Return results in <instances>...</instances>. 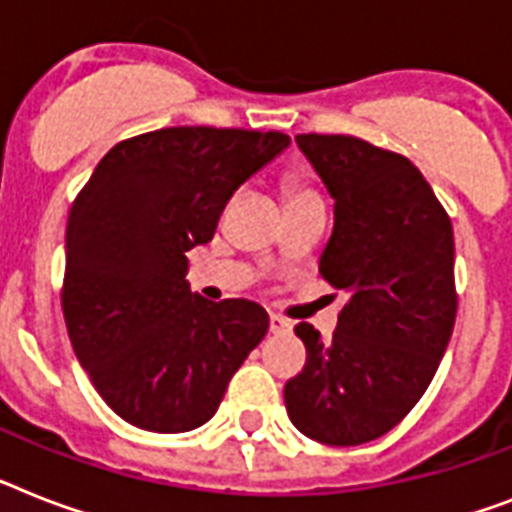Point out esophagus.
<instances>
[{
    "mask_svg": "<svg viewBox=\"0 0 512 512\" xmlns=\"http://www.w3.org/2000/svg\"><path fill=\"white\" fill-rule=\"evenodd\" d=\"M289 331H292V323L281 315H270V334H289Z\"/></svg>",
    "mask_w": 512,
    "mask_h": 512,
    "instance_id": "obj_1",
    "label": "esophagus"
}]
</instances>
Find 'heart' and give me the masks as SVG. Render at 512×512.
<instances>
[{"instance_id": "heart-1", "label": "heart", "mask_w": 512, "mask_h": 512, "mask_svg": "<svg viewBox=\"0 0 512 512\" xmlns=\"http://www.w3.org/2000/svg\"><path fill=\"white\" fill-rule=\"evenodd\" d=\"M284 191L289 202H313V199H318V194L305 181H299V178H286Z\"/></svg>"}]
</instances>
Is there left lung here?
Here are the masks:
<instances>
[{"instance_id":"obj_1","label":"left lung","mask_w":512,"mask_h":512,"mask_svg":"<svg viewBox=\"0 0 512 512\" xmlns=\"http://www.w3.org/2000/svg\"><path fill=\"white\" fill-rule=\"evenodd\" d=\"M297 144L334 197L318 270L347 302L328 342L310 323L294 328L307 360L284 402L305 436L352 447L392 431L429 389L458 313L455 239L407 157L342 134Z\"/></svg>"}]
</instances>
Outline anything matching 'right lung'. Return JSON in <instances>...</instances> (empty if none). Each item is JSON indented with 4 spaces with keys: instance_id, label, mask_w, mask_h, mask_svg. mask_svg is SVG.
<instances>
[{
    "instance_id": "right-lung-1",
    "label": "right lung",
    "mask_w": 512,
    "mask_h": 512,
    "mask_svg": "<svg viewBox=\"0 0 512 512\" xmlns=\"http://www.w3.org/2000/svg\"><path fill=\"white\" fill-rule=\"evenodd\" d=\"M289 141L244 128L149 131L115 144L70 207L62 281L70 344L131 426L181 434L210 421L268 334L257 302L191 294L186 252L213 239L231 194Z\"/></svg>"
}]
</instances>
